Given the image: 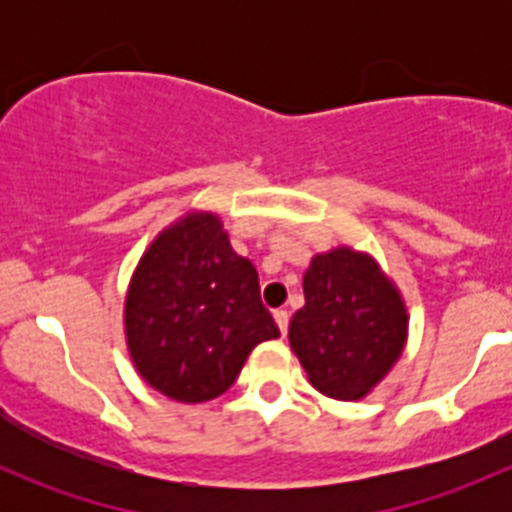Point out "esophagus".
I'll list each match as a JSON object with an SVG mask.
<instances>
[{
  "mask_svg": "<svg viewBox=\"0 0 512 512\" xmlns=\"http://www.w3.org/2000/svg\"><path fill=\"white\" fill-rule=\"evenodd\" d=\"M275 322H277V327H280V332L287 334V327H289V312H287V309H275Z\"/></svg>",
  "mask_w": 512,
  "mask_h": 512,
  "instance_id": "1",
  "label": "esophagus"
}]
</instances>
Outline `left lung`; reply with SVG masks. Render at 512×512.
Returning <instances> with one entry per match:
<instances>
[{"mask_svg": "<svg viewBox=\"0 0 512 512\" xmlns=\"http://www.w3.org/2000/svg\"><path fill=\"white\" fill-rule=\"evenodd\" d=\"M406 344L399 292L369 255L337 247L304 272V307L289 322V347L309 381L342 401L369 394Z\"/></svg>", "mask_w": 512, "mask_h": 512, "instance_id": "1", "label": "left lung"}]
</instances>
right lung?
Listing matches in <instances>:
<instances>
[{
	"mask_svg": "<svg viewBox=\"0 0 512 512\" xmlns=\"http://www.w3.org/2000/svg\"><path fill=\"white\" fill-rule=\"evenodd\" d=\"M128 352L138 374L183 404L235 384L252 349L280 337L250 260L223 223L193 213L160 232L138 262L126 297Z\"/></svg>",
	"mask_w": 512,
	"mask_h": 512,
	"instance_id": "1",
	"label": "right lung"
}]
</instances>
